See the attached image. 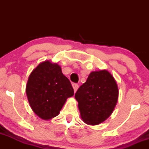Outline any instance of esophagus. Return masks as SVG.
Wrapping results in <instances>:
<instances>
[{
  "label": "esophagus",
  "mask_w": 149,
  "mask_h": 149,
  "mask_svg": "<svg viewBox=\"0 0 149 149\" xmlns=\"http://www.w3.org/2000/svg\"><path fill=\"white\" fill-rule=\"evenodd\" d=\"M72 86H73V90H74V92H76L77 91V90H78V85L76 84V83H73V84L72 85Z\"/></svg>",
  "instance_id": "1"
}]
</instances>
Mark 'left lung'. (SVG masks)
<instances>
[{
    "mask_svg": "<svg viewBox=\"0 0 149 149\" xmlns=\"http://www.w3.org/2000/svg\"><path fill=\"white\" fill-rule=\"evenodd\" d=\"M75 98L83 122L96 125L111 115L118 99V88L107 70L93 71L77 90Z\"/></svg>",
    "mask_w": 149,
    "mask_h": 149,
    "instance_id": "obj_1",
    "label": "left lung"
}]
</instances>
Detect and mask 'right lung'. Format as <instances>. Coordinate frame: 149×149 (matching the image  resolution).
<instances>
[{
  "label": "right lung",
  "mask_w": 149,
  "mask_h": 149,
  "mask_svg": "<svg viewBox=\"0 0 149 149\" xmlns=\"http://www.w3.org/2000/svg\"><path fill=\"white\" fill-rule=\"evenodd\" d=\"M26 92L31 109L43 120L57 116L66 100L74 94L61 66L49 61L40 63L31 73Z\"/></svg>",
  "instance_id": "add662e5"
}]
</instances>
